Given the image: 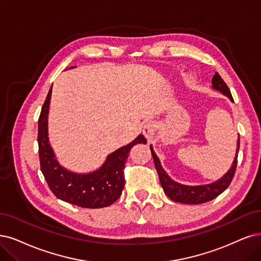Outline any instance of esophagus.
I'll use <instances>...</instances> for the list:
<instances>
[{"instance_id":"esophagus-1","label":"esophagus","mask_w":261,"mask_h":261,"mask_svg":"<svg viewBox=\"0 0 261 261\" xmlns=\"http://www.w3.org/2000/svg\"><path fill=\"white\" fill-rule=\"evenodd\" d=\"M156 130H157L156 123L151 121V120H149L148 122L144 124V128H143L144 137H145L148 141L153 140V139H155V136H156Z\"/></svg>"}]
</instances>
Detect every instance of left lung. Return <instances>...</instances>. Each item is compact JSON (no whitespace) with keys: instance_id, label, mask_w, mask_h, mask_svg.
<instances>
[{"instance_id":"left-lung-1","label":"left lung","mask_w":261,"mask_h":261,"mask_svg":"<svg viewBox=\"0 0 261 261\" xmlns=\"http://www.w3.org/2000/svg\"><path fill=\"white\" fill-rule=\"evenodd\" d=\"M212 85H213L214 89L220 91L221 93H224L233 102L232 95H231L228 86L226 85V83L223 81V79H221L220 75L217 72L213 76V79H212ZM237 145H238L237 153H236L234 160L232 162V166H231V168L229 169V171L226 173V174L218 180L212 182V184L199 185V186H187L173 180L167 174V172L161 167L159 158L157 157L155 151H153L152 146H150L151 156H152L153 162H155V168L157 170L160 184L163 188V191H165V194L171 200L179 202V203H185V204H201V203H204V202L213 200L216 197H218L220 194H223V192L228 188L231 180H232L234 176L237 163H238V153L240 148V139H238Z\"/></svg>"}]
</instances>
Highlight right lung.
<instances>
[{
  "label": "right lung",
  "mask_w": 261,
  "mask_h": 261,
  "mask_svg": "<svg viewBox=\"0 0 261 261\" xmlns=\"http://www.w3.org/2000/svg\"><path fill=\"white\" fill-rule=\"evenodd\" d=\"M72 69V67H71ZM51 98V87L43 104L38 118V156L41 170L54 195L71 204L100 208L109 206L117 200L124 186L123 170L131 148L140 143H146L143 134L128 145L110 153L101 168L86 174L71 172L57 161L48 140V113Z\"/></svg>",
  "instance_id": "right-lung-1"
}]
</instances>
